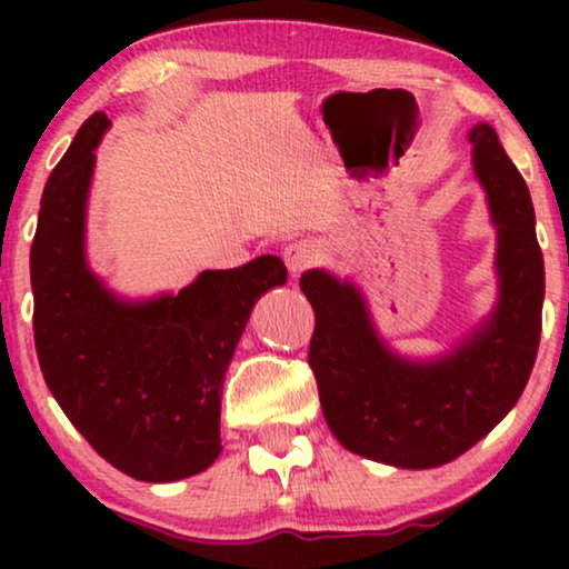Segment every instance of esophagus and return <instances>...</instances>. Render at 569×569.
I'll return each instance as SVG.
<instances>
[{
  "label": "esophagus",
  "mask_w": 569,
  "mask_h": 569,
  "mask_svg": "<svg viewBox=\"0 0 569 569\" xmlns=\"http://www.w3.org/2000/svg\"><path fill=\"white\" fill-rule=\"evenodd\" d=\"M321 259V246L316 240H298V243L284 248V263L292 274H302V271L316 267Z\"/></svg>",
  "instance_id": "obj_1"
}]
</instances>
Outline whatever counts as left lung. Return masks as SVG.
Masks as SVG:
<instances>
[{"label":"left lung","mask_w":569,"mask_h":569,"mask_svg":"<svg viewBox=\"0 0 569 569\" xmlns=\"http://www.w3.org/2000/svg\"><path fill=\"white\" fill-rule=\"evenodd\" d=\"M473 168L500 230V302L446 360L415 365L380 345L355 287L323 271L300 277L316 313L308 365L337 440L401 469H432L479 442L523 393L541 337L543 256L523 176L495 129L471 131Z\"/></svg>","instance_id":"obj_1"}]
</instances>
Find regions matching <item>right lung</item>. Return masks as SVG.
<instances>
[{
    "label": "right lung",
    "instance_id": "right-lung-1",
    "mask_svg": "<svg viewBox=\"0 0 569 569\" xmlns=\"http://www.w3.org/2000/svg\"><path fill=\"white\" fill-rule=\"evenodd\" d=\"M92 113L46 181L30 246L33 337L46 386L84 440L139 481H176L220 456L224 370L259 295L284 284L277 256L204 271L127 306L84 267V199L108 127Z\"/></svg>",
    "mask_w": 569,
    "mask_h": 569
}]
</instances>
